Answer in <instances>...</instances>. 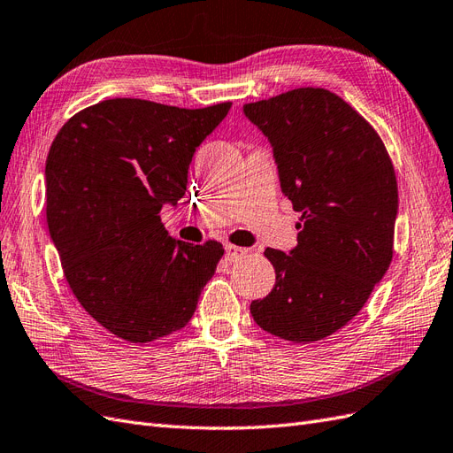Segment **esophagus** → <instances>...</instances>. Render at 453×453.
Wrapping results in <instances>:
<instances>
[{
  "mask_svg": "<svg viewBox=\"0 0 453 453\" xmlns=\"http://www.w3.org/2000/svg\"><path fill=\"white\" fill-rule=\"evenodd\" d=\"M246 255H248V250H246V248L232 246V243H226V248H225V259H226L228 263H236V261L242 259V257H246Z\"/></svg>",
  "mask_w": 453,
  "mask_h": 453,
  "instance_id": "esophagus-1",
  "label": "esophagus"
}]
</instances>
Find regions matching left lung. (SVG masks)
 <instances>
[{"label":"left lung","mask_w":453,"mask_h":453,"mask_svg":"<svg viewBox=\"0 0 453 453\" xmlns=\"http://www.w3.org/2000/svg\"><path fill=\"white\" fill-rule=\"evenodd\" d=\"M243 114L271 141L282 192L301 213L296 250H265L276 284L251 316L280 339L320 341L360 312L393 261L395 165L377 131L327 89H291Z\"/></svg>","instance_id":"obj_1"}]
</instances>
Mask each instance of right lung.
Instances as JSON below:
<instances>
[{"instance_id": "1", "label": "right lung", "mask_w": 453, "mask_h": 453, "mask_svg": "<svg viewBox=\"0 0 453 453\" xmlns=\"http://www.w3.org/2000/svg\"><path fill=\"white\" fill-rule=\"evenodd\" d=\"M230 106L108 99L72 116L49 150L47 225L66 282L129 343L185 327L225 253L215 240H173L160 211L185 196L192 156Z\"/></svg>"}]
</instances>
